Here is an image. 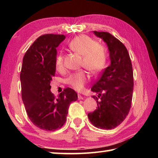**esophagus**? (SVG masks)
<instances>
[{"label": "esophagus", "instance_id": "34e87169", "mask_svg": "<svg viewBox=\"0 0 158 158\" xmlns=\"http://www.w3.org/2000/svg\"><path fill=\"white\" fill-rule=\"evenodd\" d=\"M84 97L81 95H78V100H84Z\"/></svg>", "mask_w": 158, "mask_h": 158}]
</instances>
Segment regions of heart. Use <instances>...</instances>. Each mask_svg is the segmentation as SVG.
Returning a JSON list of instances; mask_svg holds the SVG:
<instances>
[{
	"mask_svg": "<svg viewBox=\"0 0 158 158\" xmlns=\"http://www.w3.org/2000/svg\"><path fill=\"white\" fill-rule=\"evenodd\" d=\"M68 47L74 52L82 56V67L96 75L105 68L107 63V51L103 44L97 43L94 39L85 35H81L69 42ZM56 68L60 70L63 68V56L60 53L56 58ZM88 81V74L84 70L72 73L65 79V83L74 90L80 91Z\"/></svg>",
	"mask_w": 158,
	"mask_h": 158,
	"instance_id": "obj_1",
	"label": "heart"
}]
</instances>
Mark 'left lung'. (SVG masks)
<instances>
[{"label":"left lung","instance_id":"8db88e82","mask_svg":"<svg viewBox=\"0 0 158 158\" xmlns=\"http://www.w3.org/2000/svg\"><path fill=\"white\" fill-rule=\"evenodd\" d=\"M107 44L111 65L91 88L100 98L93 95L98 107L88 114L91 123L100 129H114L124 121L132 105L133 71L125 45L107 32L93 31Z\"/></svg>","mask_w":158,"mask_h":158}]
</instances>
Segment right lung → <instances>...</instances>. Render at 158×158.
<instances>
[{
	"label": "right lung",
	"instance_id": "obj_1",
	"mask_svg": "<svg viewBox=\"0 0 158 158\" xmlns=\"http://www.w3.org/2000/svg\"><path fill=\"white\" fill-rule=\"evenodd\" d=\"M64 35L40 36L26 52L20 74L21 98L29 119L45 131H54L65 123L69 106L77 100L73 89L67 88L56 98L50 83L56 73V58Z\"/></svg>",
	"mask_w": 158,
	"mask_h": 158
}]
</instances>
